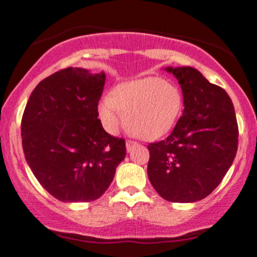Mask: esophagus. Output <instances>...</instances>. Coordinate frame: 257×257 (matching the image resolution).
<instances>
[{
  "mask_svg": "<svg viewBox=\"0 0 257 257\" xmlns=\"http://www.w3.org/2000/svg\"><path fill=\"white\" fill-rule=\"evenodd\" d=\"M125 145H126V150H128V152H131L132 148L136 147V145H137V142H134V141H126Z\"/></svg>",
  "mask_w": 257,
  "mask_h": 257,
  "instance_id": "34e87169",
  "label": "esophagus"
}]
</instances>
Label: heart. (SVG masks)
<instances>
[{"label":"heart","mask_w":257,"mask_h":257,"mask_svg":"<svg viewBox=\"0 0 257 257\" xmlns=\"http://www.w3.org/2000/svg\"><path fill=\"white\" fill-rule=\"evenodd\" d=\"M183 104V94L177 85L150 76L116 85L113 94L100 100L99 116L109 133H115L126 118V128L134 136L155 139L174 126Z\"/></svg>","instance_id":"1"}]
</instances>
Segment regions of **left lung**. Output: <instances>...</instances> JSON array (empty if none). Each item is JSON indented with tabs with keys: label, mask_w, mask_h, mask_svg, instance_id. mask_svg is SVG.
Returning a JSON list of instances; mask_svg holds the SVG:
<instances>
[{
	"label": "left lung",
	"mask_w": 257,
	"mask_h": 257,
	"mask_svg": "<svg viewBox=\"0 0 257 257\" xmlns=\"http://www.w3.org/2000/svg\"><path fill=\"white\" fill-rule=\"evenodd\" d=\"M183 90L184 112L170 136L150 143L148 178L172 203L206 198L221 183L237 152L239 128L231 99L193 67H167Z\"/></svg>",
	"instance_id": "left-lung-1"
}]
</instances>
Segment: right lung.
<instances>
[{
  "label": "right lung",
  "mask_w": 257,
  "mask_h": 257,
  "mask_svg": "<svg viewBox=\"0 0 257 257\" xmlns=\"http://www.w3.org/2000/svg\"><path fill=\"white\" fill-rule=\"evenodd\" d=\"M105 74L61 69L31 93L21 121L26 160L41 185L59 201L102 196L125 158V141L103 129L98 102Z\"/></svg>",
  "instance_id": "obj_1"
}]
</instances>
